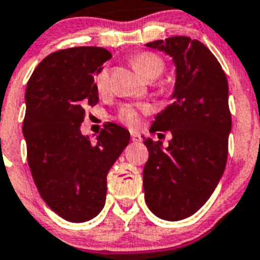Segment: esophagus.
Returning <instances> with one entry per match:
<instances>
[{"mask_svg":"<svg viewBox=\"0 0 260 260\" xmlns=\"http://www.w3.org/2000/svg\"><path fill=\"white\" fill-rule=\"evenodd\" d=\"M132 141L133 142H141V141H142V138H141V135L138 134V133H134V132H132Z\"/></svg>","mask_w":260,"mask_h":260,"instance_id":"1","label":"esophagus"}]
</instances>
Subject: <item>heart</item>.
Wrapping results in <instances>:
<instances>
[{"label":"heart","instance_id":"obj_1","mask_svg":"<svg viewBox=\"0 0 260 260\" xmlns=\"http://www.w3.org/2000/svg\"><path fill=\"white\" fill-rule=\"evenodd\" d=\"M133 68L139 76L142 77L146 81H154L158 77L162 76L165 72V61L155 53L151 51H142L138 54L133 55L132 59ZM94 83H95L96 90L100 93H105L109 87V72L107 69H101L94 77ZM147 111V107L142 105H123L118 110V119L123 125L128 127H138L141 123V114Z\"/></svg>","mask_w":260,"mask_h":260}]
</instances>
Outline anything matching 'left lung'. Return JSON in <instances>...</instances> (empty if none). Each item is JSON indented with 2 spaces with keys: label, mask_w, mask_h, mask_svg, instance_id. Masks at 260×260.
I'll list each match as a JSON object with an SVG mask.
<instances>
[{
  "label": "left lung",
  "mask_w": 260,
  "mask_h": 260,
  "mask_svg": "<svg viewBox=\"0 0 260 260\" xmlns=\"http://www.w3.org/2000/svg\"><path fill=\"white\" fill-rule=\"evenodd\" d=\"M174 59L173 102L156 115L150 132H171L167 149L143 138L149 160L143 169L145 201L154 215L181 220L198 211L223 175L229 154L231 113L222 66L198 40L175 36L153 41Z\"/></svg>",
  "instance_id": "left-lung-1"
}]
</instances>
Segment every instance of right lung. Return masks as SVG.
<instances>
[{
    "instance_id": "1",
    "label": "right lung",
    "mask_w": 260,
    "mask_h": 260,
    "mask_svg": "<svg viewBox=\"0 0 260 260\" xmlns=\"http://www.w3.org/2000/svg\"><path fill=\"white\" fill-rule=\"evenodd\" d=\"M111 58L96 46L62 49L44 58L26 86L22 132L38 192L69 222L93 219L106 201V177L130 133L107 122L95 142L81 133L85 106L98 104L94 74Z\"/></svg>"
}]
</instances>
